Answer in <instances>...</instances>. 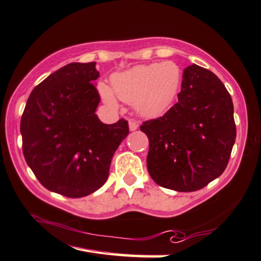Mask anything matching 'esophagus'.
<instances>
[{
    "label": "esophagus",
    "instance_id": "1",
    "mask_svg": "<svg viewBox=\"0 0 261 261\" xmlns=\"http://www.w3.org/2000/svg\"><path fill=\"white\" fill-rule=\"evenodd\" d=\"M138 123L137 122H135V121H130L129 122V129H130V131H135V130H137L138 129Z\"/></svg>",
    "mask_w": 261,
    "mask_h": 261
}]
</instances>
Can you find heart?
<instances>
[{
  "label": "heart",
  "instance_id": "b5f03b06",
  "mask_svg": "<svg viewBox=\"0 0 261 261\" xmlns=\"http://www.w3.org/2000/svg\"><path fill=\"white\" fill-rule=\"evenodd\" d=\"M182 73L173 61L138 65L111 79L112 89L105 83L98 84L103 102L115 107L117 96L126 103H135L137 112L146 117H155L167 111L180 89Z\"/></svg>",
  "mask_w": 261,
  "mask_h": 261
}]
</instances>
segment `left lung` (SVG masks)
<instances>
[{
	"label": "left lung",
	"mask_w": 261,
	"mask_h": 261,
	"mask_svg": "<svg viewBox=\"0 0 261 261\" xmlns=\"http://www.w3.org/2000/svg\"><path fill=\"white\" fill-rule=\"evenodd\" d=\"M140 130L149 140L151 179L164 188L195 192L228 164L236 138L233 101L211 70L193 64L184 70L178 101Z\"/></svg>",
	"instance_id": "8db88e82"
}]
</instances>
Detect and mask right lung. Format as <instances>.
Masks as SVG:
<instances>
[{
    "label": "right lung",
    "mask_w": 261,
    "mask_h": 261,
    "mask_svg": "<svg viewBox=\"0 0 261 261\" xmlns=\"http://www.w3.org/2000/svg\"><path fill=\"white\" fill-rule=\"evenodd\" d=\"M96 63H70L36 85L20 121L22 153L43 186L77 198L106 182L113 155L129 135L127 121L105 124L96 110Z\"/></svg>",
    "instance_id": "1"
}]
</instances>
